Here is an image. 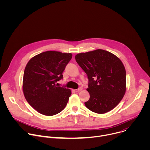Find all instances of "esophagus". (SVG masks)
Segmentation results:
<instances>
[{
	"instance_id": "esophagus-1",
	"label": "esophagus",
	"mask_w": 150,
	"mask_h": 150,
	"mask_svg": "<svg viewBox=\"0 0 150 150\" xmlns=\"http://www.w3.org/2000/svg\"><path fill=\"white\" fill-rule=\"evenodd\" d=\"M82 90V87H79V88H78V89H76V91L78 92V91H81Z\"/></svg>"
}]
</instances>
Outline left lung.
<instances>
[{"mask_svg": "<svg viewBox=\"0 0 150 150\" xmlns=\"http://www.w3.org/2000/svg\"><path fill=\"white\" fill-rule=\"evenodd\" d=\"M75 60L88 76L90 97L85 106L99 114L113 109L126 91V71L122 61L101 49L77 54Z\"/></svg>", "mask_w": 150, "mask_h": 150, "instance_id": "8db88e82", "label": "left lung"}]
</instances>
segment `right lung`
<instances>
[{
	"mask_svg": "<svg viewBox=\"0 0 150 150\" xmlns=\"http://www.w3.org/2000/svg\"><path fill=\"white\" fill-rule=\"evenodd\" d=\"M71 53L56 51L41 53L31 58L25 67L23 88L28 103L40 113L53 116L66 107L71 91L58 87L57 82L72 59Z\"/></svg>",
	"mask_w": 150,
	"mask_h": 150,
	"instance_id": "obj_1",
	"label": "right lung"
}]
</instances>
